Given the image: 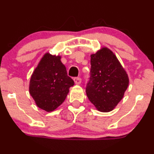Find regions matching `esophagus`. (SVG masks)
<instances>
[{
    "label": "esophagus",
    "mask_w": 154,
    "mask_h": 154,
    "mask_svg": "<svg viewBox=\"0 0 154 154\" xmlns=\"http://www.w3.org/2000/svg\"><path fill=\"white\" fill-rule=\"evenodd\" d=\"M74 81H75V84L79 85L81 83V81H82V79H81L80 77H75V78H74Z\"/></svg>",
    "instance_id": "obj_1"
}]
</instances>
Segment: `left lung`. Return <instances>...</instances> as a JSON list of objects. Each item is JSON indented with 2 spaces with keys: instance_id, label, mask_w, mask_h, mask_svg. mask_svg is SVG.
Masks as SVG:
<instances>
[{
  "instance_id": "8db88e82",
  "label": "left lung",
  "mask_w": 154,
  "mask_h": 154,
  "mask_svg": "<svg viewBox=\"0 0 154 154\" xmlns=\"http://www.w3.org/2000/svg\"><path fill=\"white\" fill-rule=\"evenodd\" d=\"M91 77L86 85L88 99L98 111H112L128 87V74L107 48L91 55Z\"/></svg>"
}]
</instances>
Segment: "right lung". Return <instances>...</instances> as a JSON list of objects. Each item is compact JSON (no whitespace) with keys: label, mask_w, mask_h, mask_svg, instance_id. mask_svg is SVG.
Returning a JSON list of instances; mask_svg holds the SVG:
<instances>
[{"label":"right lung","mask_w":154,"mask_h":154,"mask_svg":"<svg viewBox=\"0 0 154 154\" xmlns=\"http://www.w3.org/2000/svg\"><path fill=\"white\" fill-rule=\"evenodd\" d=\"M74 85L61 56L47 53L32 75L29 93L39 108L50 112L64 101L69 88Z\"/></svg>","instance_id":"1"}]
</instances>
